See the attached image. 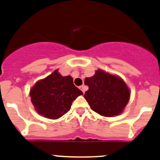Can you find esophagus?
<instances>
[{"label": "esophagus", "instance_id": "1", "mask_svg": "<svg viewBox=\"0 0 160 160\" xmlns=\"http://www.w3.org/2000/svg\"><path fill=\"white\" fill-rule=\"evenodd\" d=\"M80 89L82 90L83 93H84V92H85V90H86V87L84 86V85H82V86H80Z\"/></svg>", "mask_w": 160, "mask_h": 160}]
</instances>
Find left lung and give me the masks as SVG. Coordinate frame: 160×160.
Here are the masks:
<instances>
[{"label": "left lung", "instance_id": "1", "mask_svg": "<svg viewBox=\"0 0 160 160\" xmlns=\"http://www.w3.org/2000/svg\"><path fill=\"white\" fill-rule=\"evenodd\" d=\"M84 84L89 89L84 93L91 109L104 117L120 114L129 101L130 91L122 79L98 70L92 77L86 78Z\"/></svg>", "mask_w": 160, "mask_h": 160}]
</instances>
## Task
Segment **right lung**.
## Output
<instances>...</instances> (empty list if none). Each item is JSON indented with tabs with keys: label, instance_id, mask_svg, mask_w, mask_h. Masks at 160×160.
<instances>
[{
	"label": "right lung",
	"instance_id": "add662e5",
	"mask_svg": "<svg viewBox=\"0 0 160 160\" xmlns=\"http://www.w3.org/2000/svg\"><path fill=\"white\" fill-rule=\"evenodd\" d=\"M82 91L75 86L70 76H62L56 70L50 76L36 83L30 90L31 101L42 116L57 119L71 109V106Z\"/></svg>",
	"mask_w": 160,
	"mask_h": 160
}]
</instances>
